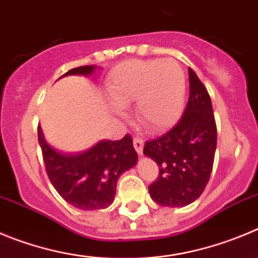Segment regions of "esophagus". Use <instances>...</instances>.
Returning a JSON list of instances; mask_svg holds the SVG:
<instances>
[{"instance_id":"esophagus-1","label":"esophagus","mask_w":258,"mask_h":258,"mask_svg":"<svg viewBox=\"0 0 258 258\" xmlns=\"http://www.w3.org/2000/svg\"><path fill=\"white\" fill-rule=\"evenodd\" d=\"M134 146L135 150L137 151L139 155H143V150H144V140L140 139V137H134Z\"/></svg>"}]
</instances>
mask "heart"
<instances>
[{"label": "heart", "mask_w": 258, "mask_h": 258, "mask_svg": "<svg viewBox=\"0 0 258 258\" xmlns=\"http://www.w3.org/2000/svg\"><path fill=\"white\" fill-rule=\"evenodd\" d=\"M107 91L119 107L136 102L141 124L150 131H163L174 124L183 110L186 76L172 58L130 59L113 69Z\"/></svg>", "instance_id": "1"}]
</instances>
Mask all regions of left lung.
Segmentation results:
<instances>
[{
	"instance_id": "left-lung-1",
	"label": "left lung",
	"mask_w": 258,
	"mask_h": 258,
	"mask_svg": "<svg viewBox=\"0 0 258 258\" xmlns=\"http://www.w3.org/2000/svg\"><path fill=\"white\" fill-rule=\"evenodd\" d=\"M188 78L189 98L183 115L167 134L144 146V154L159 167L149 194L160 206L182 208L196 201L213 170L218 135L213 104L192 69Z\"/></svg>"
}]
</instances>
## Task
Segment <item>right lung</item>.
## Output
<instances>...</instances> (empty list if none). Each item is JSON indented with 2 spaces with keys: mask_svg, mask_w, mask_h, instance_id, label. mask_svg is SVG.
I'll return each mask as SVG.
<instances>
[{
  "mask_svg": "<svg viewBox=\"0 0 258 258\" xmlns=\"http://www.w3.org/2000/svg\"><path fill=\"white\" fill-rule=\"evenodd\" d=\"M94 66H81L62 75H91ZM38 141L50 183L70 205L80 210H100L114 200L119 175L137 163L130 135L122 140L99 141L80 154H63L44 140L38 126Z\"/></svg>",
  "mask_w": 258,
  "mask_h": 258,
  "instance_id": "obj_1",
  "label": "right lung"
}]
</instances>
